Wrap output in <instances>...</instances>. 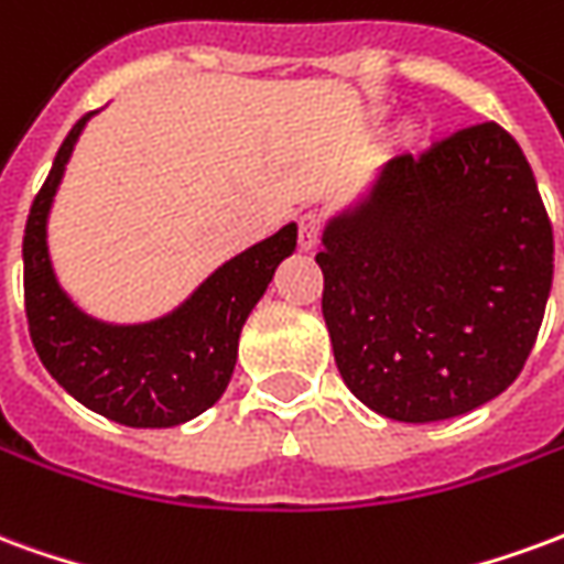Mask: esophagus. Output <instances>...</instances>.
Masks as SVG:
<instances>
[{
  "instance_id": "34e87169",
  "label": "esophagus",
  "mask_w": 564,
  "mask_h": 564,
  "mask_svg": "<svg viewBox=\"0 0 564 564\" xmlns=\"http://www.w3.org/2000/svg\"><path fill=\"white\" fill-rule=\"evenodd\" d=\"M319 235H323V214L319 210H305L299 217V245H302V250H314Z\"/></svg>"
}]
</instances>
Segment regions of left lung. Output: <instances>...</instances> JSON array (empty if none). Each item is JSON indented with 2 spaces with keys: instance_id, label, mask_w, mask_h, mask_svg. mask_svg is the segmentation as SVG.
<instances>
[{
  "instance_id": "8db88e82",
  "label": "left lung",
  "mask_w": 564,
  "mask_h": 564,
  "mask_svg": "<svg viewBox=\"0 0 564 564\" xmlns=\"http://www.w3.org/2000/svg\"><path fill=\"white\" fill-rule=\"evenodd\" d=\"M323 319L359 402L399 423L468 414L517 380L553 286V223L492 120L387 162L317 253Z\"/></svg>"
}]
</instances>
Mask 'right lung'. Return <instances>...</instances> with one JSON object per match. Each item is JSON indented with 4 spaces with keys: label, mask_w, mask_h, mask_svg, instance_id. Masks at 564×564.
<instances>
[{
    "label": "right lung",
    "mask_w": 564,
    "mask_h": 564,
    "mask_svg": "<svg viewBox=\"0 0 564 564\" xmlns=\"http://www.w3.org/2000/svg\"><path fill=\"white\" fill-rule=\"evenodd\" d=\"M84 115L56 150L23 232V299L35 354L51 378L96 414L132 429H169L208 411L238 359V335L274 269L295 250V226L259 241L210 274L174 314L144 326H108L80 314L47 257V210Z\"/></svg>",
    "instance_id": "add662e5"
}]
</instances>
